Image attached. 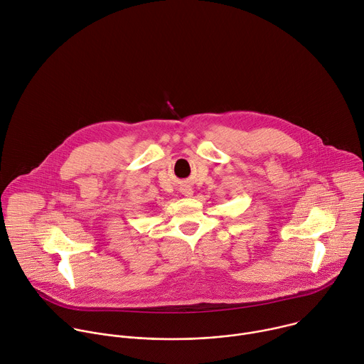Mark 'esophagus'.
Wrapping results in <instances>:
<instances>
[{
  "instance_id": "34e87169",
  "label": "esophagus",
  "mask_w": 364,
  "mask_h": 364,
  "mask_svg": "<svg viewBox=\"0 0 364 364\" xmlns=\"http://www.w3.org/2000/svg\"><path fill=\"white\" fill-rule=\"evenodd\" d=\"M179 191H181L182 195H185V196H192V195H193V189H192V186L188 185V183L181 185V186H179Z\"/></svg>"
}]
</instances>
